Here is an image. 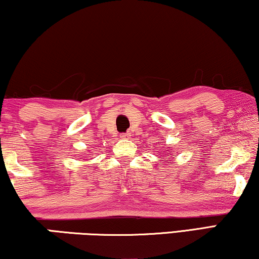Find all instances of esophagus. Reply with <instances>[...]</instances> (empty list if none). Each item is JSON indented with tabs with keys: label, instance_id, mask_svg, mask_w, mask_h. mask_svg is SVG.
<instances>
[{
	"label": "esophagus",
	"instance_id": "1",
	"mask_svg": "<svg viewBox=\"0 0 259 259\" xmlns=\"http://www.w3.org/2000/svg\"><path fill=\"white\" fill-rule=\"evenodd\" d=\"M121 137L124 138V140H125V138H129L130 137V133H123V134H121Z\"/></svg>",
	"mask_w": 259,
	"mask_h": 259
}]
</instances>
